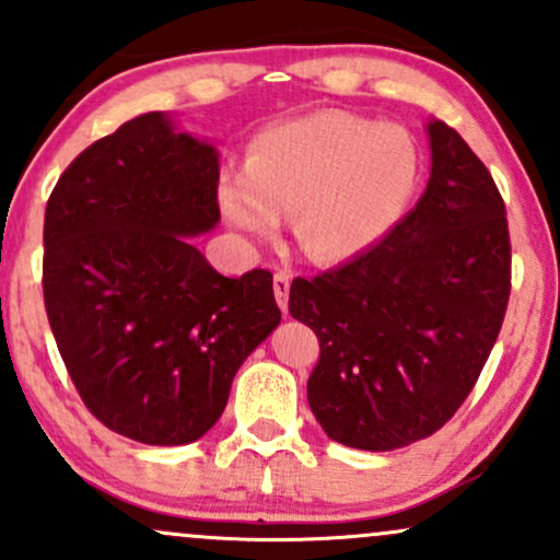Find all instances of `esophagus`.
<instances>
[{
  "mask_svg": "<svg viewBox=\"0 0 560 560\" xmlns=\"http://www.w3.org/2000/svg\"><path fill=\"white\" fill-rule=\"evenodd\" d=\"M289 284H292V276L287 271H279L273 276V294H276V302H279L281 311L287 313L289 307Z\"/></svg>",
  "mask_w": 560,
  "mask_h": 560,
  "instance_id": "1",
  "label": "esophagus"
}]
</instances>
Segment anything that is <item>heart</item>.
I'll list each match as a JSON object with an SVG mask.
<instances>
[{
    "instance_id": "heart-1",
    "label": "heart",
    "mask_w": 560,
    "mask_h": 560,
    "mask_svg": "<svg viewBox=\"0 0 560 560\" xmlns=\"http://www.w3.org/2000/svg\"><path fill=\"white\" fill-rule=\"evenodd\" d=\"M419 173V147L405 128L320 110L262 131L247 171L223 176L218 202L231 226L255 236L276 234L281 215H294L313 260L342 262L400 223Z\"/></svg>"
}]
</instances>
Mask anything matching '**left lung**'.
<instances>
[{"instance_id": "obj_1", "label": "left lung", "mask_w": 560, "mask_h": 560, "mask_svg": "<svg viewBox=\"0 0 560 560\" xmlns=\"http://www.w3.org/2000/svg\"><path fill=\"white\" fill-rule=\"evenodd\" d=\"M432 176L376 247L294 279L289 313L316 331L307 402L334 442L395 450L453 419L511 298L505 202L455 128L429 124Z\"/></svg>"}]
</instances>
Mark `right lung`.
<instances>
[{
	"instance_id": "obj_1",
	"label": "right lung",
	"mask_w": 560,
	"mask_h": 560,
	"mask_svg": "<svg viewBox=\"0 0 560 560\" xmlns=\"http://www.w3.org/2000/svg\"><path fill=\"white\" fill-rule=\"evenodd\" d=\"M218 221V152L163 113L86 147L49 195L42 284L57 350L83 405L128 440H199L279 326L271 271L229 279L191 244Z\"/></svg>"
}]
</instances>
